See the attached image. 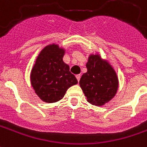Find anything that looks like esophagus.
Here are the masks:
<instances>
[{"label": "esophagus", "instance_id": "1", "mask_svg": "<svg viewBox=\"0 0 147 147\" xmlns=\"http://www.w3.org/2000/svg\"><path fill=\"white\" fill-rule=\"evenodd\" d=\"M76 79H77V80H78V81H79V79H80V78H81V75H76Z\"/></svg>", "mask_w": 147, "mask_h": 147}]
</instances>
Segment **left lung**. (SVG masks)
<instances>
[{
  "instance_id": "1",
  "label": "left lung",
  "mask_w": 147,
  "mask_h": 147,
  "mask_svg": "<svg viewBox=\"0 0 147 147\" xmlns=\"http://www.w3.org/2000/svg\"><path fill=\"white\" fill-rule=\"evenodd\" d=\"M87 72L82 76L79 85L89 103L102 106L114 97L118 81L115 70L99 55H90L86 63Z\"/></svg>"
}]
</instances>
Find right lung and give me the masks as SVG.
Returning a JSON list of instances; mask_svg holds the SVG:
<instances>
[{"label":"right lung","instance_id":"obj_1","mask_svg":"<svg viewBox=\"0 0 147 147\" xmlns=\"http://www.w3.org/2000/svg\"><path fill=\"white\" fill-rule=\"evenodd\" d=\"M64 49L55 44L40 52L31 71V84L39 97L47 103H54L65 96L68 88L78 83L69 66L63 61Z\"/></svg>","mask_w":147,"mask_h":147}]
</instances>
